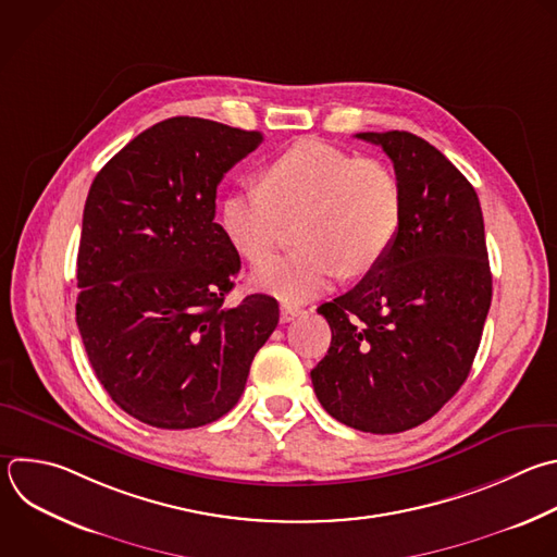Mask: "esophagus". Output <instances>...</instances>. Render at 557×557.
<instances>
[{
  "instance_id": "34e87169",
  "label": "esophagus",
  "mask_w": 557,
  "mask_h": 557,
  "mask_svg": "<svg viewBox=\"0 0 557 557\" xmlns=\"http://www.w3.org/2000/svg\"><path fill=\"white\" fill-rule=\"evenodd\" d=\"M299 314H304V310H301V308H297V306H288V304H282V314H280V319H282L284 323L293 321V319H295V317H299Z\"/></svg>"
}]
</instances>
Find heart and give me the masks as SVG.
Masks as SVG:
<instances>
[{"label":"heart","mask_w":557,"mask_h":557,"mask_svg":"<svg viewBox=\"0 0 557 557\" xmlns=\"http://www.w3.org/2000/svg\"><path fill=\"white\" fill-rule=\"evenodd\" d=\"M295 216L301 247L253 271V284L286 304L306 301L343 273L362 275L385 260L400 230V185L379 159L301 139L267 163L264 185H240L221 208L225 236L249 262L267 260L286 219Z\"/></svg>","instance_id":"obj_1"}]
</instances>
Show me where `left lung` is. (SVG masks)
I'll use <instances>...</instances> for the list:
<instances>
[{
    "instance_id": "1",
    "label": "left lung",
    "mask_w": 557,
    "mask_h": 557,
    "mask_svg": "<svg viewBox=\"0 0 557 557\" xmlns=\"http://www.w3.org/2000/svg\"><path fill=\"white\" fill-rule=\"evenodd\" d=\"M356 137L394 161L403 219L385 260L317 308L332 341L310 379L334 420L389 435L431 420L466 383L492 301V273L470 181L413 133Z\"/></svg>"
}]
</instances>
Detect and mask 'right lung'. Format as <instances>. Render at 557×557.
Instances as JSON below:
<instances>
[{
	"label": "right lung",
	"mask_w": 557,
	"mask_h": 557,
	"mask_svg": "<svg viewBox=\"0 0 557 557\" xmlns=\"http://www.w3.org/2000/svg\"><path fill=\"white\" fill-rule=\"evenodd\" d=\"M262 133L170 117L96 174L78 247L76 323L111 400L135 420L197 429L240 400L277 301L227 306L240 256L214 223L225 172Z\"/></svg>",
	"instance_id": "right-lung-1"
}]
</instances>
